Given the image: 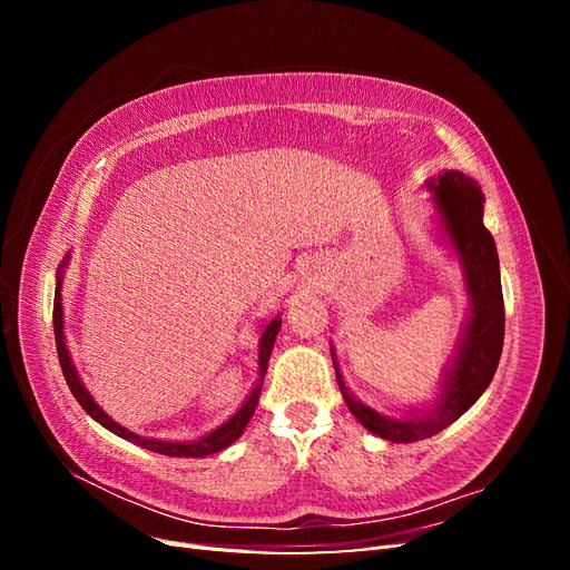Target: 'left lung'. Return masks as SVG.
I'll list each match as a JSON object with an SVG mask.
<instances>
[{
  "label": "left lung",
  "mask_w": 570,
  "mask_h": 570,
  "mask_svg": "<svg viewBox=\"0 0 570 570\" xmlns=\"http://www.w3.org/2000/svg\"><path fill=\"white\" fill-rule=\"evenodd\" d=\"M428 189L433 193L444 233L461 258L465 287H469L473 302L459 354L442 383L440 402L433 411H425L421 416L394 419L377 413L361 404L347 390L333 354L337 385L350 411L373 435L390 442H419L433 438L461 419L492 383L504 344V295L502 281H499V256L494 237L482 223L485 197L475 180L459 170H444L435 180H428Z\"/></svg>",
  "instance_id": "left-lung-1"
}]
</instances>
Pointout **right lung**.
Instances as JSON below:
<instances>
[{"mask_svg":"<svg viewBox=\"0 0 570 570\" xmlns=\"http://www.w3.org/2000/svg\"><path fill=\"white\" fill-rule=\"evenodd\" d=\"M281 331V316H275L268 325L266 331L262 333V340H258V381L254 385V390L249 392L247 402L237 409L235 416H230L226 423H223L220 428L212 430L209 435H204L199 440H193V442H164V440H151V438H142V435H135L130 433L128 428L118 425L116 421H111L105 411H101L95 400L90 396V392L82 387L80 377L76 373V366L71 361V354H68V347L63 342V308H61V271L57 275V292H55V340H57V354H59V364H61V371H63V377L68 387H71L73 396L78 400V404L90 413V416L105 425L107 430H111V433H116L118 438H124L128 442H135L137 446H142V450H149V452H157V454H166V456H209V454H216L220 450H226L228 444H233L239 435H243V430L247 428L252 413L258 404V392H262V385H264V375H266V368H268V358H271V352H273V342H275V335H278Z\"/></svg>","mask_w":570,"mask_h":570,"instance_id":"obj_1","label":"right lung"}]
</instances>
